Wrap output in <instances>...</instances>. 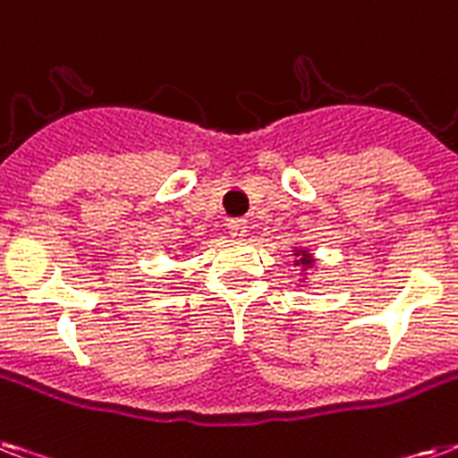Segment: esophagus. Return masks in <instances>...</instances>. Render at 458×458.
I'll return each mask as SVG.
<instances>
[{
    "mask_svg": "<svg viewBox=\"0 0 458 458\" xmlns=\"http://www.w3.org/2000/svg\"><path fill=\"white\" fill-rule=\"evenodd\" d=\"M228 233L233 237H235V240H242V237H247V233H249L247 221H242V218H235V221H230L228 223Z\"/></svg>",
    "mask_w": 458,
    "mask_h": 458,
    "instance_id": "34e87169",
    "label": "esophagus"
}]
</instances>
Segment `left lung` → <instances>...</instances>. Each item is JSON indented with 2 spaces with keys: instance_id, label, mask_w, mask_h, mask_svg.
Returning <instances> with one entry per match:
<instances>
[{
  "instance_id": "8db88e82",
  "label": "left lung",
  "mask_w": 458,
  "mask_h": 458,
  "mask_svg": "<svg viewBox=\"0 0 458 458\" xmlns=\"http://www.w3.org/2000/svg\"><path fill=\"white\" fill-rule=\"evenodd\" d=\"M293 251H296L293 256H299V259L293 261V266H301L303 270H308V267L313 266V256L308 254V249H293Z\"/></svg>"
}]
</instances>
